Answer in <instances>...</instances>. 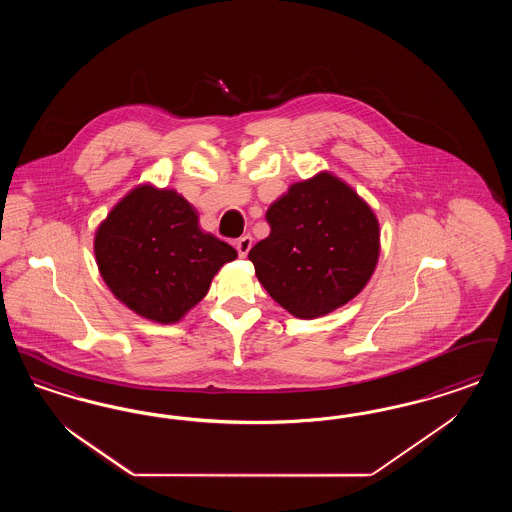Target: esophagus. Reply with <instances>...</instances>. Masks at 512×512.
Wrapping results in <instances>:
<instances>
[{
  "instance_id": "1",
  "label": "esophagus",
  "mask_w": 512,
  "mask_h": 512,
  "mask_svg": "<svg viewBox=\"0 0 512 512\" xmlns=\"http://www.w3.org/2000/svg\"><path fill=\"white\" fill-rule=\"evenodd\" d=\"M253 246V238L251 236H242L238 242H236V249H238V255L240 257H246L249 253V249Z\"/></svg>"
}]
</instances>
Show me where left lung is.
<instances>
[{"mask_svg":"<svg viewBox=\"0 0 512 512\" xmlns=\"http://www.w3.org/2000/svg\"><path fill=\"white\" fill-rule=\"evenodd\" d=\"M270 234L249 251L268 295L295 318L326 316L352 301L375 272L379 221L329 171L293 183L266 211Z\"/></svg>","mask_w":512,"mask_h":512,"instance_id":"8db88e82","label":"left lung"}]
</instances>
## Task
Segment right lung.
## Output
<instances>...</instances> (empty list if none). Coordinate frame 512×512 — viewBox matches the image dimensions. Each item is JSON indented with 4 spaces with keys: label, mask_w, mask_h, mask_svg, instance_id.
<instances>
[{
    "label": "right lung",
    "mask_w": 512,
    "mask_h": 512,
    "mask_svg": "<svg viewBox=\"0 0 512 512\" xmlns=\"http://www.w3.org/2000/svg\"><path fill=\"white\" fill-rule=\"evenodd\" d=\"M95 261L112 295L135 314L177 324L207 293L236 249L198 225L173 188L137 184L95 232Z\"/></svg>",
    "instance_id": "right-lung-1"
}]
</instances>
